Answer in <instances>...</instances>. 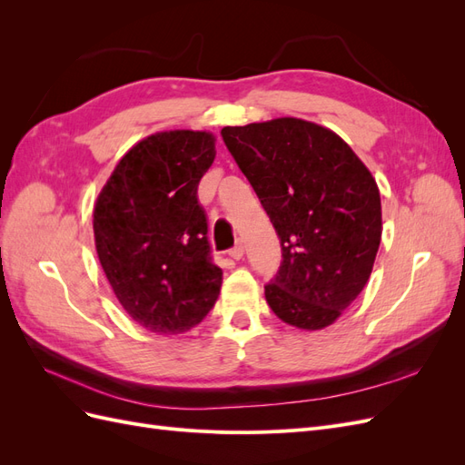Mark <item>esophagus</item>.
I'll return each mask as SVG.
<instances>
[{
	"mask_svg": "<svg viewBox=\"0 0 465 465\" xmlns=\"http://www.w3.org/2000/svg\"><path fill=\"white\" fill-rule=\"evenodd\" d=\"M229 256H231L232 260H241V258L244 256V246H242V242H236V246L229 250Z\"/></svg>",
	"mask_w": 465,
	"mask_h": 465,
	"instance_id": "1",
	"label": "esophagus"
}]
</instances>
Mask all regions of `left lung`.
I'll use <instances>...</instances> for the list:
<instances>
[{"mask_svg": "<svg viewBox=\"0 0 465 465\" xmlns=\"http://www.w3.org/2000/svg\"><path fill=\"white\" fill-rule=\"evenodd\" d=\"M221 135L281 242L283 262L265 285L267 304L299 330L330 326L367 285L382 236L371 171L314 122L227 125Z\"/></svg>", "mask_w": 465, "mask_h": 465, "instance_id": "obj_1", "label": "left lung"}]
</instances>
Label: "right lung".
<instances>
[{
	"label": "right lung",
	"instance_id": "right-lung-1",
	"mask_svg": "<svg viewBox=\"0 0 465 465\" xmlns=\"http://www.w3.org/2000/svg\"><path fill=\"white\" fill-rule=\"evenodd\" d=\"M213 159V134H153L124 154L96 198L98 260L124 311L153 333L195 328L219 297L223 272L198 202Z\"/></svg>",
	"mask_w": 465,
	"mask_h": 465
}]
</instances>
